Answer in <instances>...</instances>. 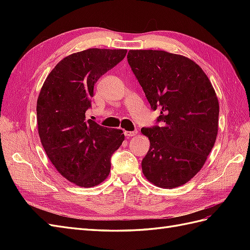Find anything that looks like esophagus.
Here are the masks:
<instances>
[{
  "label": "esophagus",
  "instance_id": "34e87169",
  "mask_svg": "<svg viewBox=\"0 0 250 250\" xmlns=\"http://www.w3.org/2000/svg\"><path fill=\"white\" fill-rule=\"evenodd\" d=\"M137 134V131H125V137H132V136H135Z\"/></svg>",
  "mask_w": 250,
  "mask_h": 250
}]
</instances>
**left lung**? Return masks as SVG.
<instances>
[{"instance_id":"obj_1","label":"left lung","mask_w":250,"mask_h":250,"mask_svg":"<svg viewBox=\"0 0 250 250\" xmlns=\"http://www.w3.org/2000/svg\"><path fill=\"white\" fill-rule=\"evenodd\" d=\"M128 62L151 109L160 116L143 128L150 147L142 161L145 177L160 188L185 185L215 145L219 103L203 70L184 56L163 50H130Z\"/></svg>"}]
</instances>
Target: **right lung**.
I'll return each mask as SVG.
<instances>
[{
  "label": "right lung",
  "instance_id": "add662e5",
  "mask_svg": "<svg viewBox=\"0 0 250 250\" xmlns=\"http://www.w3.org/2000/svg\"><path fill=\"white\" fill-rule=\"evenodd\" d=\"M125 49L90 48L61 60L37 99L39 135L57 171L81 187H93L110 172V158L125 141L122 130L91 119L94 84L125 57Z\"/></svg>",
  "mask_w": 250,
  "mask_h": 250
}]
</instances>
